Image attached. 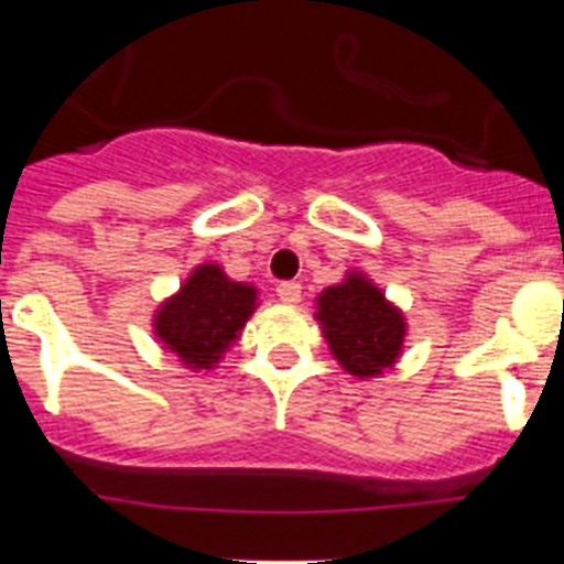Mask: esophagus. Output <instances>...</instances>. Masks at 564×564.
I'll use <instances>...</instances> for the list:
<instances>
[{"instance_id": "1", "label": "esophagus", "mask_w": 564, "mask_h": 564, "mask_svg": "<svg viewBox=\"0 0 564 564\" xmlns=\"http://www.w3.org/2000/svg\"><path fill=\"white\" fill-rule=\"evenodd\" d=\"M276 296L279 302H285V305H296L299 299H302V285H299V282H279Z\"/></svg>"}]
</instances>
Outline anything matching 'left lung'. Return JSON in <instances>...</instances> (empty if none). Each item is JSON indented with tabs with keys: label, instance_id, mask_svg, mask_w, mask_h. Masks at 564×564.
<instances>
[{
	"label": "left lung",
	"instance_id": "8db88e82",
	"mask_svg": "<svg viewBox=\"0 0 564 564\" xmlns=\"http://www.w3.org/2000/svg\"><path fill=\"white\" fill-rule=\"evenodd\" d=\"M327 347L356 378H376L398 361L406 336L403 313L364 273L352 271L316 299Z\"/></svg>",
	"mask_w": 564,
	"mask_h": 564
}]
</instances>
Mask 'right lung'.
<instances>
[{
	"label": "right lung",
	"instance_id": "add662e5",
	"mask_svg": "<svg viewBox=\"0 0 564 564\" xmlns=\"http://www.w3.org/2000/svg\"><path fill=\"white\" fill-rule=\"evenodd\" d=\"M257 311V288L234 282L220 265L194 268L181 291L154 313V336L188 370H212Z\"/></svg>",
	"mask_w": 564,
	"mask_h": 564
}]
</instances>
